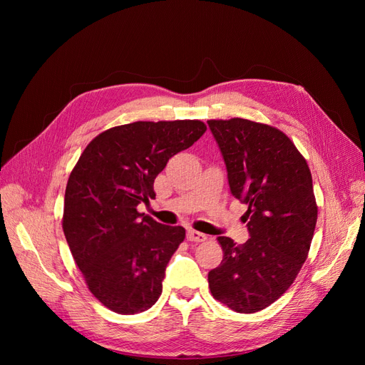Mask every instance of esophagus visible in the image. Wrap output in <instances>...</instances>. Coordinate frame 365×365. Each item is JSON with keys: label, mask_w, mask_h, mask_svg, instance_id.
I'll list each match as a JSON object with an SVG mask.
<instances>
[{"label": "esophagus", "mask_w": 365, "mask_h": 365, "mask_svg": "<svg viewBox=\"0 0 365 365\" xmlns=\"http://www.w3.org/2000/svg\"><path fill=\"white\" fill-rule=\"evenodd\" d=\"M187 240L204 242V240H207V236L204 233H200V231H196V230H189V231H187Z\"/></svg>", "instance_id": "1"}]
</instances>
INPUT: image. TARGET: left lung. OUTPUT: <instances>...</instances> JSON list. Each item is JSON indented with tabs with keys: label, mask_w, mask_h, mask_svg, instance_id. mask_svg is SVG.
<instances>
[{
	"label": "left lung",
	"mask_w": 365,
	"mask_h": 365,
	"mask_svg": "<svg viewBox=\"0 0 365 365\" xmlns=\"http://www.w3.org/2000/svg\"><path fill=\"white\" fill-rule=\"evenodd\" d=\"M235 197L248 205L250 239L217 237L224 257L208 272L217 302L239 314L268 307L297 279L314 237L318 205L304 157L280 129L247 118L208 120Z\"/></svg>",
	"instance_id": "1"
}]
</instances>
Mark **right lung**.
I'll return each mask as SVG.
<instances>
[{
	"label": "right lung",
	"mask_w": 365,
	"mask_h": 365,
	"mask_svg": "<svg viewBox=\"0 0 365 365\" xmlns=\"http://www.w3.org/2000/svg\"><path fill=\"white\" fill-rule=\"evenodd\" d=\"M201 120L134 121L103 130L85 148L65 189L62 228L88 289L109 311L134 315L157 303L182 227L137 212L155 197L169 158L190 148Z\"/></svg>",
	"instance_id": "right-lung-1"
}]
</instances>
